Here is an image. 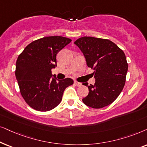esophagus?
I'll return each instance as SVG.
<instances>
[{"label":"esophagus","instance_id":"esophagus-1","mask_svg":"<svg viewBox=\"0 0 147 147\" xmlns=\"http://www.w3.org/2000/svg\"><path fill=\"white\" fill-rule=\"evenodd\" d=\"M75 85H76V86H77V87H80V86H81V83H79V82H77V81H75Z\"/></svg>","mask_w":147,"mask_h":147}]
</instances>
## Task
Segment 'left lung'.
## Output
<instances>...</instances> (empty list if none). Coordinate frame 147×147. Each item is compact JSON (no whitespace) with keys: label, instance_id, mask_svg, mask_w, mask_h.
I'll return each mask as SVG.
<instances>
[{"label":"left lung","instance_id":"left-lung-1","mask_svg":"<svg viewBox=\"0 0 147 147\" xmlns=\"http://www.w3.org/2000/svg\"><path fill=\"white\" fill-rule=\"evenodd\" d=\"M83 52L88 67L93 68L95 85H88L83 103L92 108L107 106L119 96L126 82L128 63L124 52L109 40L83 37L75 42Z\"/></svg>","mask_w":147,"mask_h":147}]
</instances>
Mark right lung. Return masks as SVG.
Masks as SVG:
<instances>
[{"mask_svg": "<svg viewBox=\"0 0 147 147\" xmlns=\"http://www.w3.org/2000/svg\"><path fill=\"white\" fill-rule=\"evenodd\" d=\"M70 42L62 36L44 37L29 44L17 58L15 76L21 94L36 110L55 108L66 88L73 84L72 79L58 80L52 74L57 54Z\"/></svg>", "mask_w": 147, "mask_h": 147, "instance_id": "right-lung-1", "label": "right lung"}]
</instances>
